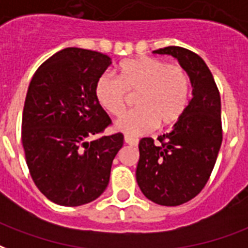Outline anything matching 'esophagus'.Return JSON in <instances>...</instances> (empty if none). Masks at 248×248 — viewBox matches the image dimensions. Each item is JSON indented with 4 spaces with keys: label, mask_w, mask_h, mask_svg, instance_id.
I'll return each mask as SVG.
<instances>
[{
    "label": "esophagus",
    "mask_w": 248,
    "mask_h": 248,
    "mask_svg": "<svg viewBox=\"0 0 248 248\" xmlns=\"http://www.w3.org/2000/svg\"><path fill=\"white\" fill-rule=\"evenodd\" d=\"M124 143H127L130 146H138L139 140L137 138L130 137V135H124Z\"/></svg>",
    "instance_id": "obj_1"
}]
</instances>
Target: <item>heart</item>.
Returning <instances> with one entry per match:
<instances>
[{
	"mask_svg": "<svg viewBox=\"0 0 248 248\" xmlns=\"http://www.w3.org/2000/svg\"><path fill=\"white\" fill-rule=\"evenodd\" d=\"M117 76L104 73L97 78L94 96L104 110L121 117L126 110L127 94H135L138 109L117 121L115 129L129 135H140L157 126L168 129L185 114L189 104V78L179 65L152 56L124 60Z\"/></svg>",
	"mask_w": 248,
	"mask_h": 248,
	"instance_id": "1",
	"label": "heart"
}]
</instances>
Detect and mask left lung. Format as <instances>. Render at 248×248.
<instances>
[{
  "label": "left lung",
  "mask_w": 248,
  "mask_h": 248,
  "mask_svg": "<svg viewBox=\"0 0 248 248\" xmlns=\"http://www.w3.org/2000/svg\"><path fill=\"white\" fill-rule=\"evenodd\" d=\"M179 60L189 76L192 100L168 134L139 142L137 183L152 202L177 206L202 190L222 143L221 97L208 65L199 55L177 46L154 51Z\"/></svg>",
  "instance_id": "obj_1"
}]
</instances>
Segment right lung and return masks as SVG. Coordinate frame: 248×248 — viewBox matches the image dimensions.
I'll use <instances>...</instances> for the list:
<instances>
[{
  "instance_id": "1",
  "label": "right lung",
  "mask_w": 248,
  "mask_h": 248,
  "mask_svg": "<svg viewBox=\"0 0 248 248\" xmlns=\"http://www.w3.org/2000/svg\"><path fill=\"white\" fill-rule=\"evenodd\" d=\"M111 64L108 55L69 47L31 78L22 115V144L32 180L46 197L80 206L100 197L124 146L121 133L97 137L111 124L94 85Z\"/></svg>"
}]
</instances>
